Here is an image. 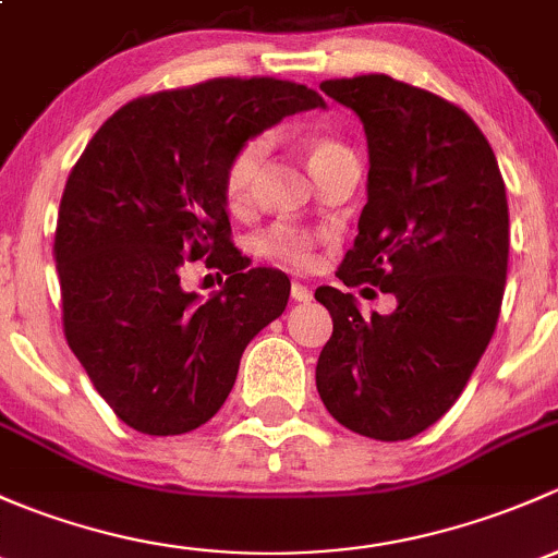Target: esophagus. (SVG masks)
<instances>
[{
  "label": "esophagus",
  "instance_id": "obj_1",
  "mask_svg": "<svg viewBox=\"0 0 558 558\" xmlns=\"http://www.w3.org/2000/svg\"><path fill=\"white\" fill-rule=\"evenodd\" d=\"M290 298H292V301H295V303H308V301H312V290H308L306 284H298V281H292Z\"/></svg>",
  "mask_w": 558,
  "mask_h": 558
}]
</instances>
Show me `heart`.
Segmentation results:
<instances>
[{"label":"heart","instance_id":"1","mask_svg":"<svg viewBox=\"0 0 558 558\" xmlns=\"http://www.w3.org/2000/svg\"><path fill=\"white\" fill-rule=\"evenodd\" d=\"M268 136H252V140L241 142L236 153L231 155L226 166V177H222V191H226V201L233 211L246 209L255 198L257 180H260L263 160H266ZM343 147L338 142L325 140V136H314L306 142V158L312 171H317L330 155L341 153ZM322 241V233L308 231V228L292 226V222H277L268 231H263L255 239V252L266 257L274 266L287 268V271H306L317 260V246Z\"/></svg>","mask_w":558,"mask_h":558}]
</instances>
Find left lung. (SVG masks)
<instances>
[{
  "label": "left lung",
  "mask_w": 558,
  "mask_h": 558,
  "mask_svg": "<svg viewBox=\"0 0 558 558\" xmlns=\"http://www.w3.org/2000/svg\"><path fill=\"white\" fill-rule=\"evenodd\" d=\"M319 88L363 120L371 163L338 279L398 298L392 314L365 319L352 292H314L332 317L319 398L352 433L408 440L457 403L494 336L508 277L505 182L486 136L451 101L387 74Z\"/></svg>",
  "instance_id": "8db88e82"
}]
</instances>
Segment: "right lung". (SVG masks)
Returning a JSON list of instances; mask_svg holds the SVG:
<instances>
[{"instance_id": "add662e5", "label": "right lung", "mask_w": 558, "mask_h": 558, "mask_svg": "<svg viewBox=\"0 0 558 558\" xmlns=\"http://www.w3.org/2000/svg\"><path fill=\"white\" fill-rule=\"evenodd\" d=\"M325 107L306 85L215 77L120 107L69 174L56 226L66 343L120 422L182 435L209 422L246 343L277 317L290 279L233 246L222 177L241 142ZM191 259L229 274L201 302Z\"/></svg>"}]
</instances>
